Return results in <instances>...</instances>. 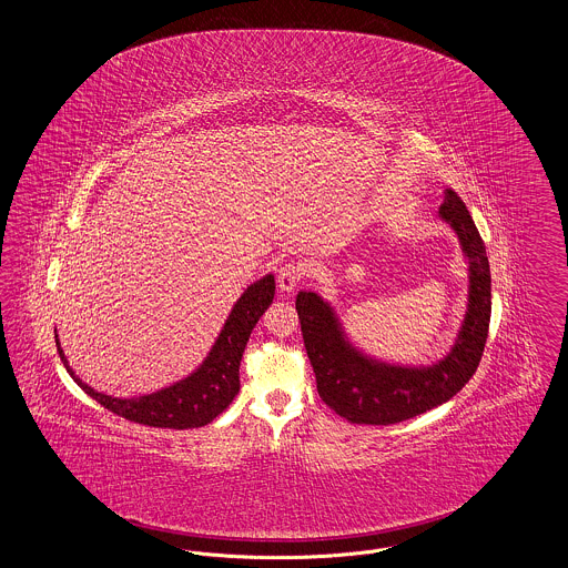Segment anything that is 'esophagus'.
Listing matches in <instances>:
<instances>
[{
	"label": "esophagus",
	"mask_w": 568,
	"mask_h": 568,
	"mask_svg": "<svg viewBox=\"0 0 568 568\" xmlns=\"http://www.w3.org/2000/svg\"><path fill=\"white\" fill-rule=\"evenodd\" d=\"M302 278H304V268H302L300 264H294V262H287L285 266H281L278 276H276L281 292H292V290H296Z\"/></svg>",
	"instance_id": "esophagus-1"
}]
</instances>
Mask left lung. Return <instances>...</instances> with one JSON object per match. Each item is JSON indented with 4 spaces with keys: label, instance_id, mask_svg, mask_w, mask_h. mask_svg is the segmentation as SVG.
Listing matches in <instances>:
<instances>
[{
    "label": "left lung",
    "instance_id": "obj_1",
    "mask_svg": "<svg viewBox=\"0 0 568 568\" xmlns=\"http://www.w3.org/2000/svg\"><path fill=\"white\" fill-rule=\"evenodd\" d=\"M440 216L454 225L470 264V304L452 353L433 368L381 366L343 341L336 320L317 294L300 292L297 317L325 405L352 424L387 426L447 403L475 375L486 349L491 315V276L486 244L454 190L445 191Z\"/></svg>",
    "mask_w": 568,
    "mask_h": 568
}]
</instances>
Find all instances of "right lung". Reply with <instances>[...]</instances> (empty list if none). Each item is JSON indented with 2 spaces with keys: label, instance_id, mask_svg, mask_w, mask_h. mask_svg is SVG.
<instances>
[{
  "label": "right lung",
  "instance_id": "add662e5",
  "mask_svg": "<svg viewBox=\"0 0 568 568\" xmlns=\"http://www.w3.org/2000/svg\"><path fill=\"white\" fill-rule=\"evenodd\" d=\"M272 297H274V276L268 274L262 281L253 283L236 302L230 320L225 322L216 338L213 352L191 377L172 387H165L158 394L132 398V400L110 398L106 394H98L95 389L84 385L68 366V359L59 347L57 336H54V343L65 371L81 385L84 394H89L93 400H98L114 415L142 426H153V428H172V430L200 428L211 424L239 394L241 389L239 368H241L246 341L251 336V329L271 306Z\"/></svg>",
  "mask_w": 568,
  "mask_h": 568
}]
</instances>
